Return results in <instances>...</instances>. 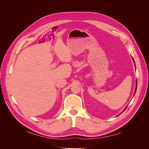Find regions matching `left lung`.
Here are the masks:
<instances>
[{"label": "left lung", "mask_w": 149, "mask_h": 149, "mask_svg": "<svg viewBox=\"0 0 149 149\" xmlns=\"http://www.w3.org/2000/svg\"><path fill=\"white\" fill-rule=\"evenodd\" d=\"M132 60H133V61H134V59H133V58H132ZM134 63H135V62H134ZM137 82L136 83V89H135V93H134V94H135V93H136V90H137ZM127 107H126L125 108V109H124V111H123V112H123L125 109H126V108H127ZM122 112H121V113H122ZM120 113V114H121Z\"/></svg>", "instance_id": "8db88e82"}]
</instances>
